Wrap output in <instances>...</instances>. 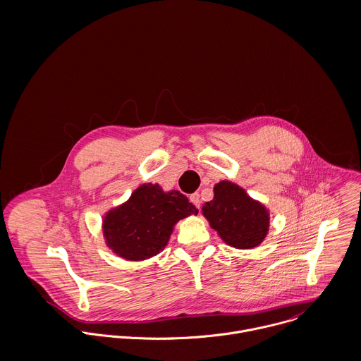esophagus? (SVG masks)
Here are the masks:
<instances>
[{
	"mask_svg": "<svg viewBox=\"0 0 361 361\" xmlns=\"http://www.w3.org/2000/svg\"><path fill=\"white\" fill-rule=\"evenodd\" d=\"M190 202H192V204H195L197 208H200V206H202L200 195H199V193H193V195L190 196Z\"/></svg>",
	"mask_w": 361,
	"mask_h": 361,
	"instance_id": "esophagus-1",
	"label": "esophagus"
}]
</instances>
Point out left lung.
Here are the masks:
<instances>
[{"label": "left lung", "instance_id": "left-lung-1", "mask_svg": "<svg viewBox=\"0 0 361 361\" xmlns=\"http://www.w3.org/2000/svg\"><path fill=\"white\" fill-rule=\"evenodd\" d=\"M202 211L209 226L231 247L242 250L257 247L268 235L267 207L231 180H221L214 186V199L203 204Z\"/></svg>", "mask_w": 361, "mask_h": 361}]
</instances>
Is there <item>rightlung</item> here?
Returning <instances> with one entry per match:
<instances>
[{
    "mask_svg": "<svg viewBox=\"0 0 361 361\" xmlns=\"http://www.w3.org/2000/svg\"><path fill=\"white\" fill-rule=\"evenodd\" d=\"M192 214L199 209L179 190L164 192L158 183H143L128 202L105 212L104 239L118 257L143 261L162 252L176 222Z\"/></svg>",
    "mask_w": 361,
    "mask_h": 361,
    "instance_id": "1",
    "label": "right lung"
}]
</instances>
